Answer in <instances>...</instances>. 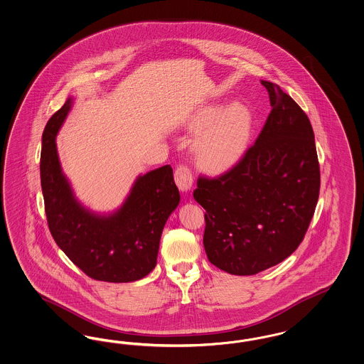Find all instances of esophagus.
I'll use <instances>...</instances> for the list:
<instances>
[{
  "mask_svg": "<svg viewBox=\"0 0 364 364\" xmlns=\"http://www.w3.org/2000/svg\"><path fill=\"white\" fill-rule=\"evenodd\" d=\"M175 181L177 187L183 192H188L192 188L193 184V176H192V171L189 169L188 166H178L175 172Z\"/></svg>",
  "mask_w": 364,
  "mask_h": 364,
  "instance_id": "obj_1",
  "label": "esophagus"
}]
</instances>
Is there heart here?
I'll use <instances>...</instances> for the list:
<instances>
[{
	"instance_id": "b5f03b06",
	"label": "heart",
	"mask_w": 364,
	"mask_h": 364,
	"mask_svg": "<svg viewBox=\"0 0 364 364\" xmlns=\"http://www.w3.org/2000/svg\"><path fill=\"white\" fill-rule=\"evenodd\" d=\"M186 127L192 134L201 132L192 146L198 165L211 173H220L234 166L245 153L252 115L241 102L229 107L208 104L189 117Z\"/></svg>"
}]
</instances>
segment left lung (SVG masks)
Listing matches in <instances>:
<instances>
[{"instance_id": "8db88e82", "label": "left lung", "mask_w": 364, "mask_h": 364, "mask_svg": "<svg viewBox=\"0 0 364 364\" xmlns=\"http://www.w3.org/2000/svg\"><path fill=\"white\" fill-rule=\"evenodd\" d=\"M271 112L241 161L217 178H198L207 257L232 275H256L287 259L305 237L320 195L310 120L279 85L262 81Z\"/></svg>"}]
</instances>
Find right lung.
<instances>
[{
  "label": "right lung",
  "mask_w": 364,
  "mask_h": 364,
  "mask_svg": "<svg viewBox=\"0 0 364 364\" xmlns=\"http://www.w3.org/2000/svg\"><path fill=\"white\" fill-rule=\"evenodd\" d=\"M72 104L69 97L50 117L42 136L41 183L50 232L87 277L111 283L139 280L154 269L164 226L180 203L173 169L165 165L138 176L126 200L109 214L89 210L62 172L55 144Z\"/></svg>",
  "instance_id": "obj_1"
}]
</instances>
